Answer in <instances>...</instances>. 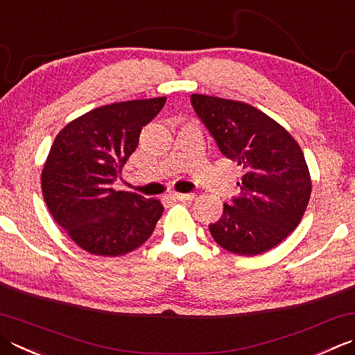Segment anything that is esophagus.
I'll use <instances>...</instances> for the list:
<instances>
[{
  "instance_id": "obj_1",
  "label": "esophagus",
  "mask_w": 355,
  "mask_h": 355,
  "mask_svg": "<svg viewBox=\"0 0 355 355\" xmlns=\"http://www.w3.org/2000/svg\"><path fill=\"white\" fill-rule=\"evenodd\" d=\"M169 197L172 200H182V201H192L196 200V193H180V192H172L169 193Z\"/></svg>"
}]
</instances>
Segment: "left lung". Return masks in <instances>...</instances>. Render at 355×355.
I'll list each match as a JSON object with an SVG mask.
<instances>
[{
    "label": "left lung",
    "mask_w": 355,
    "mask_h": 355,
    "mask_svg": "<svg viewBox=\"0 0 355 355\" xmlns=\"http://www.w3.org/2000/svg\"><path fill=\"white\" fill-rule=\"evenodd\" d=\"M197 115L226 158L245 171L240 196L209 225L229 252L259 255L275 248L300 223L312 182L303 150L282 124L251 104L192 94Z\"/></svg>",
    "instance_id": "1"
}]
</instances>
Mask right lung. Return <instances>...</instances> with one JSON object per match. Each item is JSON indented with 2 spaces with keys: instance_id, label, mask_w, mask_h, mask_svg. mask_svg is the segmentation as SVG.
<instances>
[{
  "instance_id": "right-lung-1",
  "label": "right lung",
  "mask_w": 355,
  "mask_h": 355,
  "mask_svg": "<svg viewBox=\"0 0 355 355\" xmlns=\"http://www.w3.org/2000/svg\"><path fill=\"white\" fill-rule=\"evenodd\" d=\"M164 103L166 96L106 104L75 118L55 138L41 189L53 220L86 252L124 255L154 232L164 211L159 200L115 191L112 183Z\"/></svg>"
}]
</instances>
